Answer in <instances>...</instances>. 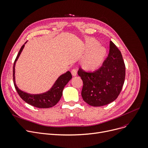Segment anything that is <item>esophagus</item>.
<instances>
[{
    "label": "esophagus",
    "mask_w": 148,
    "mask_h": 148,
    "mask_svg": "<svg viewBox=\"0 0 148 148\" xmlns=\"http://www.w3.org/2000/svg\"><path fill=\"white\" fill-rule=\"evenodd\" d=\"M71 74L73 76H76L77 75V71L75 70H73L71 71Z\"/></svg>",
    "instance_id": "esophagus-1"
}]
</instances>
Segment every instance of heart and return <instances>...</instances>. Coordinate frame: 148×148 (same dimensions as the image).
<instances>
[{"mask_svg": "<svg viewBox=\"0 0 148 148\" xmlns=\"http://www.w3.org/2000/svg\"><path fill=\"white\" fill-rule=\"evenodd\" d=\"M84 49L87 52L82 58L81 65L86 71L98 70L103 64L107 55L105 47L99 45V42L90 38L85 42Z\"/></svg>", "mask_w": 148, "mask_h": 148, "instance_id": "b5f03b06", "label": "heart"}]
</instances>
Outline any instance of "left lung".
<instances>
[{"instance_id": "left-lung-1", "label": "left lung", "mask_w": 148, "mask_h": 148, "mask_svg": "<svg viewBox=\"0 0 148 148\" xmlns=\"http://www.w3.org/2000/svg\"><path fill=\"white\" fill-rule=\"evenodd\" d=\"M78 74L83 82L82 96L92 106H102L114 101L124 83L125 67L119 49L110 41V52L102 66L88 73L80 69Z\"/></svg>"}]
</instances>
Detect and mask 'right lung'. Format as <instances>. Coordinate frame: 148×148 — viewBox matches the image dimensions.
I'll return each instance as SVG.
<instances>
[{"label":"right lung","mask_w":148,"mask_h":148,"mask_svg":"<svg viewBox=\"0 0 148 148\" xmlns=\"http://www.w3.org/2000/svg\"><path fill=\"white\" fill-rule=\"evenodd\" d=\"M23 45L19 50L16 60L14 64L13 68V79L14 83L16 90L22 99L27 103L38 108H49L55 106L62 96V92L65 85L69 82L71 78L72 75L70 71H67L66 73L61 74L55 82L53 86L49 90L38 94H32L25 92L19 88L15 81V65L18 58L20 56L25 46V44Z\"/></svg>","instance_id":"1"}]
</instances>
